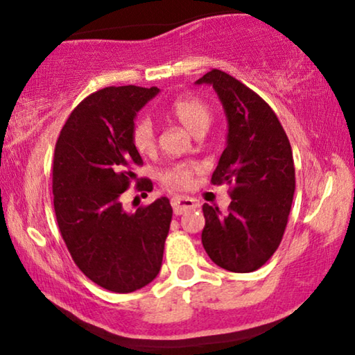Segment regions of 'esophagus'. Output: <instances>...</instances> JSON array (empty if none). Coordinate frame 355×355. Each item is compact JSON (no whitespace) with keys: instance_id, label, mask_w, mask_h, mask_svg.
Here are the masks:
<instances>
[{"instance_id":"esophagus-1","label":"esophagus","mask_w":355,"mask_h":355,"mask_svg":"<svg viewBox=\"0 0 355 355\" xmlns=\"http://www.w3.org/2000/svg\"><path fill=\"white\" fill-rule=\"evenodd\" d=\"M171 204H172L173 213H175V215H183V213L194 210V208L199 207L198 200L187 198V196H178V198H173L171 200Z\"/></svg>"}]
</instances>
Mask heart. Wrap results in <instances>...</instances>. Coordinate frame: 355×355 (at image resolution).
I'll use <instances>...</instances> for the list:
<instances>
[{"mask_svg": "<svg viewBox=\"0 0 355 355\" xmlns=\"http://www.w3.org/2000/svg\"><path fill=\"white\" fill-rule=\"evenodd\" d=\"M168 114L175 118L183 128H187L189 132H193L194 136L205 132V129L210 125L211 120L210 107L204 101L194 96H184L173 101L171 104V109H168ZM131 142L139 153H153L156 147V134L153 123L148 118H140V120L134 123L131 131ZM199 171L200 166L198 162H178V164H173L166 168L161 173V180L168 188L187 189L193 183L194 173H198Z\"/></svg>", "mask_w": 355, "mask_h": 355, "instance_id": "heart-1", "label": "heart"}]
</instances>
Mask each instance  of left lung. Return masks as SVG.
I'll use <instances>...</instances> for the list:
<instances>
[{
  "label": "left lung",
  "mask_w": 355,
  "mask_h": 355,
  "mask_svg": "<svg viewBox=\"0 0 355 355\" xmlns=\"http://www.w3.org/2000/svg\"><path fill=\"white\" fill-rule=\"evenodd\" d=\"M211 85L227 118V144L211 175L234 184L226 213L204 204L202 245L213 262L235 273L261 268L283 239L295 191L289 139L259 94L219 69L200 77Z\"/></svg>",
  "instance_id": "8db88e82"
}]
</instances>
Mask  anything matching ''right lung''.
I'll list each match as a JSON object with an SVG mask.
<instances>
[{
  "instance_id": "add662e5",
  "label": "right lung",
  "mask_w": 355,
  "mask_h": 355,
  "mask_svg": "<svg viewBox=\"0 0 355 355\" xmlns=\"http://www.w3.org/2000/svg\"><path fill=\"white\" fill-rule=\"evenodd\" d=\"M159 88L107 87L67 118L55 145L53 207L61 237L83 275L107 291L128 294L159 273L172 221L167 198L128 213L121 194L142 157L131 142L137 112ZM153 189L151 180L137 184Z\"/></svg>"
}]
</instances>
